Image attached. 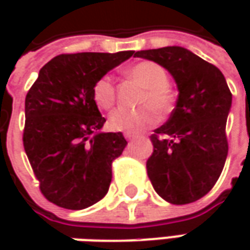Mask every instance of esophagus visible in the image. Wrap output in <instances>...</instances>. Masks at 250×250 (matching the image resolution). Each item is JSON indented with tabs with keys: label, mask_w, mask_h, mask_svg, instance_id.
I'll return each mask as SVG.
<instances>
[{
	"label": "esophagus",
	"mask_w": 250,
	"mask_h": 250,
	"mask_svg": "<svg viewBox=\"0 0 250 250\" xmlns=\"http://www.w3.org/2000/svg\"><path fill=\"white\" fill-rule=\"evenodd\" d=\"M138 138V135H133V133H125V139L126 140H133Z\"/></svg>",
	"instance_id": "esophagus-1"
}]
</instances>
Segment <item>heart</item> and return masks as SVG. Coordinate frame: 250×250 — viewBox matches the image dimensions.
<instances>
[{
	"label": "heart",
	"mask_w": 250,
	"mask_h": 250,
	"mask_svg": "<svg viewBox=\"0 0 250 250\" xmlns=\"http://www.w3.org/2000/svg\"><path fill=\"white\" fill-rule=\"evenodd\" d=\"M128 76L143 87L140 94V104H150L138 110L118 108L110 115L108 125L115 132L139 133L157 122V114L164 115L171 111L174 104V94L168 86L166 69L157 62L149 60L133 63L128 69ZM93 100L103 108L110 110L115 104V84L110 76H101L93 86Z\"/></svg>",
	"instance_id": "b5f03b06"
}]
</instances>
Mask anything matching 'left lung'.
I'll list each match as a JSON object with an SVG mask.
<instances>
[{
    "label": "left lung",
    "instance_id": "8db88e82",
    "mask_svg": "<svg viewBox=\"0 0 250 250\" xmlns=\"http://www.w3.org/2000/svg\"><path fill=\"white\" fill-rule=\"evenodd\" d=\"M172 75L178 100L169 120L150 136L146 163L151 185L172 205H188L216 185L228 154L226 125L232 94L224 75L184 47L136 51Z\"/></svg>",
    "mask_w": 250,
    "mask_h": 250
}]
</instances>
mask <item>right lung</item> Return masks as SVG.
Instances as JSON below:
<instances>
[{
  "mask_svg": "<svg viewBox=\"0 0 250 250\" xmlns=\"http://www.w3.org/2000/svg\"><path fill=\"white\" fill-rule=\"evenodd\" d=\"M133 51L61 54L39 72L24 100L23 147L43 196L82 210L107 195L112 161L126 146L121 132H101L105 118L93 86Z\"/></svg>",
  "mask_w": 250,
  "mask_h": 250,
  "instance_id": "add662e5",
  "label": "right lung"
}]
</instances>
